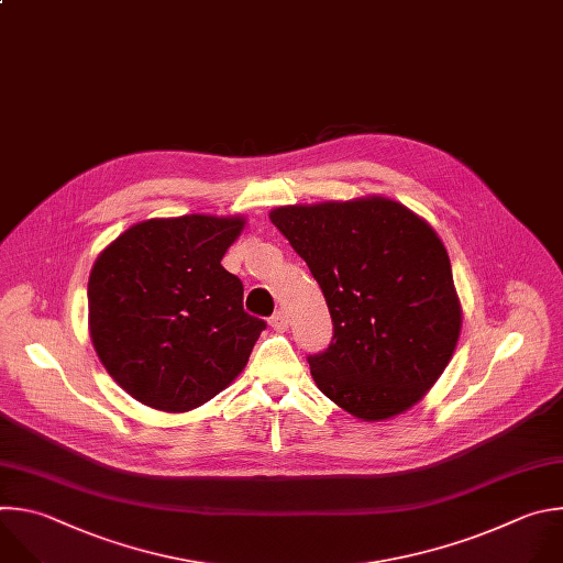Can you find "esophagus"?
<instances>
[{
  "mask_svg": "<svg viewBox=\"0 0 563 563\" xmlns=\"http://www.w3.org/2000/svg\"><path fill=\"white\" fill-rule=\"evenodd\" d=\"M268 323H271L275 330L284 332V330L288 328V317H286V312H284V310H277V312L268 319Z\"/></svg>",
  "mask_w": 563,
  "mask_h": 563,
  "instance_id": "esophagus-1",
  "label": "esophagus"
}]
</instances>
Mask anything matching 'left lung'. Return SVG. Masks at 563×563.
<instances>
[{"label":"left lung","mask_w":563,"mask_h":563,"mask_svg":"<svg viewBox=\"0 0 563 563\" xmlns=\"http://www.w3.org/2000/svg\"><path fill=\"white\" fill-rule=\"evenodd\" d=\"M271 221L308 264L332 342L310 355L317 388L364 421L415 406L451 362L462 306L430 223L386 197L279 206Z\"/></svg>","instance_id":"8db88e82"}]
</instances>
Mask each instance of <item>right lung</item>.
Segmentation results:
<instances>
[{"label":"right lung","mask_w":563,"mask_h":563,"mask_svg":"<svg viewBox=\"0 0 563 563\" xmlns=\"http://www.w3.org/2000/svg\"><path fill=\"white\" fill-rule=\"evenodd\" d=\"M244 217L146 219L97 257L88 279L90 340L108 375L144 406L186 412L244 371L266 328L221 266Z\"/></svg>","instance_id":"obj_1"}]
</instances>
